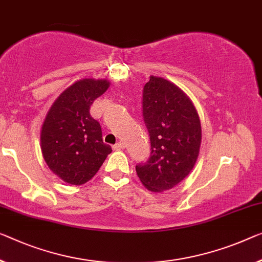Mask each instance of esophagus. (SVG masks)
Here are the masks:
<instances>
[{
	"label": "esophagus",
	"mask_w": 262,
	"mask_h": 262,
	"mask_svg": "<svg viewBox=\"0 0 262 262\" xmlns=\"http://www.w3.org/2000/svg\"><path fill=\"white\" fill-rule=\"evenodd\" d=\"M124 147H125V144H124V142H119L114 146L115 150H122V148H124Z\"/></svg>",
	"instance_id": "1"
}]
</instances>
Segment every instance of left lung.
<instances>
[{"instance_id":"1","label":"left lung","mask_w":262,"mask_h":262,"mask_svg":"<svg viewBox=\"0 0 262 262\" xmlns=\"http://www.w3.org/2000/svg\"><path fill=\"white\" fill-rule=\"evenodd\" d=\"M143 115L151 156L136 166L147 190L168 191L186 178L198 159L201 123L191 98L171 80L150 76L143 92Z\"/></svg>"}]
</instances>
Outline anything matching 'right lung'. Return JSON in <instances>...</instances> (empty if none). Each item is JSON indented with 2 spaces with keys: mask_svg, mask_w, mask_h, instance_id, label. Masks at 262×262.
Wrapping results in <instances>:
<instances>
[{
  "mask_svg": "<svg viewBox=\"0 0 262 262\" xmlns=\"http://www.w3.org/2000/svg\"><path fill=\"white\" fill-rule=\"evenodd\" d=\"M105 78H82L68 86L48 110L41 127V151L50 170L63 182L83 185L94 177L112 148L104 144L90 106L105 92Z\"/></svg>",
  "mask_w": 262,
  "mask_h": 262,
  "instance_id": "add662e5",
  "label": "right lung"
}]
</instances>
